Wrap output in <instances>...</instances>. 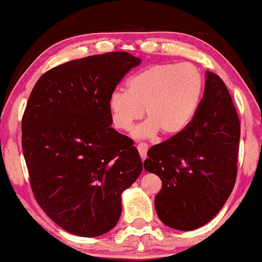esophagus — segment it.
Returning a JSON list of instances; mask_svg holds the SVG:
<instances>
[{
  "mask_svg": "<svg viewBox=\"0 0 262 262\" xmlns=\"http://www.w3.org/2000/svg\"><path fill=\"white\" fill-rule=\"evenodd\" d=\"M137 150H139L140 156L142 158V161H144L147 158V151H148V144L147 143H139L136 145Z\"/></svg>",
  "mask_w": 262,
  "mask_h": 262,
  "instance_id": "34e87169",
  "label": "esophagus"
}]
</instances>
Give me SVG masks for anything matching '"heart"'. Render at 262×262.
I'll return each mask as SVG.
<instances>
[{"mask_svg": "<svg viewBox=\"0 0 262 262\" xmlns=\"http://www.w3.org/2000/svg\"><path fill=\"white\" fill-rule=\"evenodd\" d=\"M127 90L110 95L108 110L113 126L128 132L135 121L147 118L134 130L136 137L174 136L192 120L200 103L203 78L189 63H162L142 70L128 79Z\"/></svg>", "mask_w": 262, "mask_h": 262, "instance_id": "heart-1", "label": "heart"}]
</instances>
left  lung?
Segmentation results:
<instances>
[{"label":"left lung","instance_id":"8db88e82","mask_svg":"<svg viewBox=\"0 0 262 262\" xmlns=\"http://www.w3.org/2000/svg\"><path fill=\"white\" fill-rule=\"evenodd\" d=\"M241 121L222 78L207 72L205 94L185 129L148 150L144 168L162 189L155 208L164 224L188 231L214 219L237 178Z\"/></svg>","mask_w":262,"mask_h":262}]
</instances>
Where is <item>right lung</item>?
Listing matches in <instances>:
<instances>
[{"instance_id":"right-lung-1","label":"right lung","mask_w":262,"mask_h":262,"mask_svg":"<svg viewBox=\"0 0 262 262\" xmlns=\"http://www.w3.org/2000/svg\"><path fill=\"white\" fill-rule=\"evenodd\" d=\"M141 63L127 52L66 62L35 83L21 147L38 205L73 234L97 237L121 215V193L142 172L133 141L111 127L110 95Z\"/></svg>"}]
</instances>
